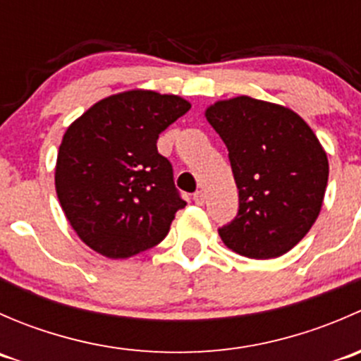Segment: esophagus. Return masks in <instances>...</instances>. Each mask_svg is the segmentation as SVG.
I'll return each instance as SVG.
<instances>
[{
	"mask_svg": "<svg viewBox=\"0 0 361 361\" xmlns=\"http://www.w3.org/2000/svg\"><path fill=\"white\" fill-rule=\"evenodd\" d=\"M194 202L199 204V206H201V204H204V192L202 190L195 192V194H194Z\"/></svg>",
	"mask_w": 361,
	"mask_h": 361,
	"instance_id": "1",
	"label": "esophagus"
}]
</instances>
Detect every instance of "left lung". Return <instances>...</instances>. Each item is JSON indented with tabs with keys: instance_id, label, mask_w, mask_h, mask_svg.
<instances>
[{
	"instance_id": "obj_1",
	"label": "left lung",
	"mask_w": 361,
	"mask_h": 361,
	"mask_svg": "<svg viewBox=\"0 0 361 361\" xmlns=\"http://www.w3.org/2000/svg\"><path fill=\"white\" fill-rule=\"evenodd\" d=\"M228 150L239 190L238 216L218 231L235 253L281 257L304 239L322 211L329 159L300 115L238 96L204 111Z\"/></svg>"
}]
</instances>
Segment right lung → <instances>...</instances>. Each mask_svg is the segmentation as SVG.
Segmentation results:
<instances>
[{
	"instance_id": "obj_1",
	"label": "right lung",
	"mask_w": 361,
	"mask_h": 361,
	"mask_svg": "<svg viewBox=\"0 0 361 361\" xmlns=\"http://www.w3.org/2000/svg\"><path fill=\"white\" fill-rule=\"evenodd\" d=\"M188 110L180 96L133 89L97 101L68 127L57 154L56 192L89 248L116 260L166 238L187 202L157 140Z\"/></svg>"
}]
</instances>
